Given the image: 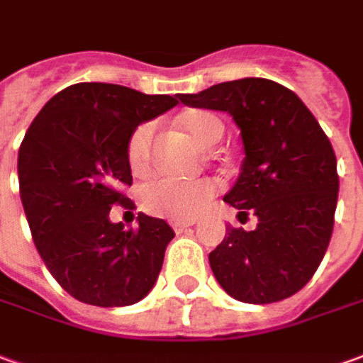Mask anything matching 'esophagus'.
<instances>
[{"instance_id": "obj_1", "label": "esophagus", "mask_w": 363, "mask_h": 363, "mask_svg": "<svg viewBox=\"0 0 363 363\" xmlns=\"http://www.w3.org/2000/svg\"><path fill=\"white\" fill-rule=\"evenodd\" d=\"M171 225L177 234H181V232H186L190 225H194V222H171Z\"/></svg>"}]
</instances>
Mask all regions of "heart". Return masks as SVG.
Wrapping results in <instances>:
<instances>
[{
	"instance_id": "1",
	"label": "heart",
	"mask_w": 363,
	"mask_h": 363,
	"mask_svg": "<svg viewBox=\"0 0 363 363\" xmlns=\"http://www.w3.org/2000/svg\"><path fill=\"white\" fill-rule=\"evenodd\" d=\"M181 125L200 145L210 147L224 135V123L210 111H189L181 116ZM155 139V123L143 121L131 131L128 141V163L133 174L149 173L151 169V147ZM218 184L212 179L181 181V179H159L147 184L141 192V204L153 216L169 218L177 222H189L200 216L212 199L216 196Z\"/></svg>"
}]
</instances>
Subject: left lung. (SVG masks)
I'll return each instance as SVG.
<instances>
[{
    "label": "left lung",
    "instance_id": "left-lung-1",
    "mask_svg": "<svg viewBox=\"0 0 363 363\" xmlns=\"http://www.w3.org/2000/svg\"><path fill=\"white\" fill-rule=\"evenodd\" d=\"M192 108L228 111L242 129V174L224 196L240 220L208 261L225 293L267 305L295 295L318 269L334 230L336 155L323 128L295 92L267 78H242L181 94Z\"/></svg>",
    "mask_w": 363,
    "mask_h": 363
}]
</instances>
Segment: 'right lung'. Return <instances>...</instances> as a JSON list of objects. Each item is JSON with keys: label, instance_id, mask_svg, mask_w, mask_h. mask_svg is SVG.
<instances>
[{"label": "right lung", "instance_id": "1", "mask_svg": "<svg viewBox=\"0 0 363 363\" xmlns=\"http://www.w3.org/2000/svg\"><path fill=\"white\" fill-rule=\"evenodd\" d=\"M181 94H141L80 82L52 96L27 129L17 174L33 242L50 275L80 303L128 306L153 289L174 238L161 218L111 224L113 204L133 208L128 141L141 121L171 110Z\"/></svg>", "mask_w": 363, "mask_h": 363}]
</instances>
